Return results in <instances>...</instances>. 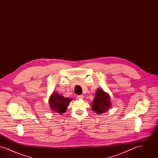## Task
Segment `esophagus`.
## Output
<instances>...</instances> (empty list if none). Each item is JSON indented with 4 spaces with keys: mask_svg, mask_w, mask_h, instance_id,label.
Returning a JSON list of instances; mask_svg holds the SVG:
<instances>
[{
    "mask_svg": "<svg viewBox=\"0 0 158 158\" xmlns=\"http://www.w3.org/2000/svg\"><path fill=\"white\" fill-rule=\"evenodd\" d=\"M76 98H77V99H83V95H77V96H76Z\"/></svg>",
    "mask_w": 158,
    "mask_h": 158,
    "instance_id": "34e87169",
    "label": "esophagus"
}]
</instances>
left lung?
<instances>
[{
  "label": "left lung",
  "mask_w": 158,
  "mask_h": 158,
  "mask_svg": "<svg viewBox=\"0 0 158 158\" xmlns=\"http://www.w3.org/2000/svg\"><path fill=\"white\" fill-rule=\"evenodd\" d=\"M110 97L102 89H98L92 104V110L98 114L105 113L111 106Z\"/></svg>",
  "instance_id": "obj_1"
}]
</instances>
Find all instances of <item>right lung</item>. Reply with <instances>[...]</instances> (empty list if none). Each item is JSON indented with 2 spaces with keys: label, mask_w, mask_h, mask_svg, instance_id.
Masks as SVG:
<instances>
[{
  "label": "right lung",
  "mask_w": 158,
  "mask_h": 158,
  "mask_svg": "<svg viewBox=\"0 0 158 158\" xmlns=\"http://www.w3.org/2000/svg\"><path fill=\"white\" fill-rule=\"evenodd\" d=\"M71 101L72 99H70L69 98H64L58 94L53 92L50 98L49 102L52 110L56 113L61 114L66 112L68 105Z\"/></svg>",
  "instance_id": "right-lung-1"
}]
</instances>
